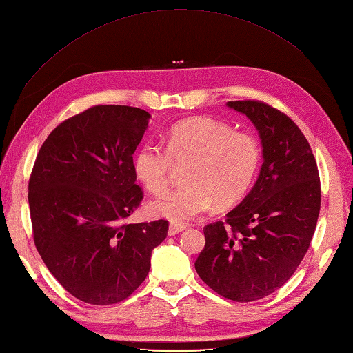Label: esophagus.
<instances>
[{"label": "esophagus", "instance_id": "1", "mask_svg": "<svg viewBox=\"0 0 353 353\" xmlns=\"http://www.w3.org/2000/svg\"><path fill=\"white\" fill-rule=\"evenodd\" d=\"M185 230V225H181V223H170L168 234L169 236H175V234H179L181 231Z\"/></svg>", "mask_w": 353, "mask_h": 353}]
</instances>
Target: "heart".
<instances>
[{
  "label": "heart",
  "mask_w": 353,
  "mask_h": 353,
  "mask_svg": "<svg viewBox=\"0 0 353 353\" xmlns=\"http://www.w3.org/2000/svg\"><path fill=\"white\" fill-rule=\"evenodd\" d=\"M166 148L144 143L138 148L132 169L152 194L169 187L175 168L185 166L184 183L148 205L152 215L172 222H187L212 208L239 203L259 170L262 150L258 138L206 116L190 117L170 126Z\"/></svg>",
  "instance_id": "heart-1"
}]
</instances>
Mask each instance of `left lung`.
<instances>
[{
  "label": "left lung",
  "instance_id": "left-lung-1",
  "mask_svg": "<svg viewBox=\"0 0 353 353\" xmlns=\"http://www.w3.org/2000/svg\"><path fill=\"white\" fill-rule=\"evenodd\" d=\"M259 131L258 181L225 221L203 228L206 244L194 263L213 292L234 302L274 293L301 265L321 208V183L311 145L285 113L258 100L228 101Z\"/></svg>",
  "mask_w": 353,
  "mask_h": 353
}]
</instances>
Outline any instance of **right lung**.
<instances>
[{
	"instance_id": "obj_1",
	"label": "right lung",
	"mask_w": 353,
	"mask_h": 353,
	"mask_svg": "<svg viewBox=\"0 0 353 353\" xmlns=\"http://www.w3.org/2000/svg\"><path fill=\"white\" fill-rule=\"evenodd\" d=\"M150 113L100 104L63 121L41 145L29 178L37 250L66 290L91 305L130 297L150 271L169 222L128 223L144 193L132 154Z\"/></svg>"
}]
</instances>
